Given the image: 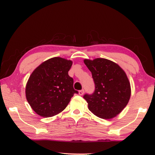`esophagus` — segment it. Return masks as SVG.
Listing matches in <instances>:
<instances>
[{"instance_id": "obj_1", "label": "esophagus", "mask_w": 155, "mask_h": 155, "mask_svg": "<svg viewBox=\"0 0 155 155\" xmlns=\"http://www.w3.org/2000/svg\"><path fill=\"white\" fill-rule=\"evenodd\" d=\"M84 89H82V90L78 91V94H79V95H81H81H83L84 94Z\"/></svg>"}]
</instances>
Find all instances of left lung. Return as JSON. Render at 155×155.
Returning a JSON list of instances; mask_svg holds the SVG:
<instances>
[{
	"mask_svg": "<svg viewBox=\"0 0 155 155\" xmlns=\"http://www.w3.org/2000/svg\"><path fill=\"white\" fill-rule=\"evenodd\" d=\"M92 73L94 91L83 98L89 110L103 119L117 116L127 106L130 97V85L124 71L117 64L105 58L85 59Z\"/></svg>",
	"mask_w": 155,
	"mask_h": 155,
	"instance_id": "left-lung-1",
	"label": "left lung"
}]
</instances>
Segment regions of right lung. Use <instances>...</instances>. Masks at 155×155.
<instances>
[{
	"label": "right lung",
	"mask_w": 155,
	"mask_h": 155,
	"mask_svg": "<svg viewBox=\"0 0 155 155\" xmlns=\"http://www.w3.org/2000/svg\"><path fill=\"white\" fill-rule=\"evenodd\" d=\"M72 62L61 57L48 59L32 72L26 86V97L36 113L51 117L67 107L74 93L68 75Z\"/></svg>",
	"instance_id": "add662e5"
}]
</instances>
